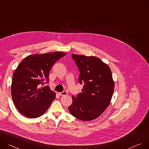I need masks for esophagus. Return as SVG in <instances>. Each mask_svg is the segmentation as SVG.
<instances>
[{
  "mask_svg": "<svg viewBox=\"0 0 149 149\" xmlns=\"http://www.w3.org/2000/svg\"><path fill=\"white\" fill-rule=\"evenodd\" d=\"M58 94L60 96H64V95H68V92H65V91H63L62 92H58Z\"/></svg>",
  "mask_w": 149,
  "mask_h": 149,
  "instance_id": "34e87169",
  "label": "esophagus"
}]
</instances>
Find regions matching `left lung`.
Wrapping results in <instances>:
<instances>
[{
	"mask_svg": "<svg viewBox=\"0 0 149 149\" xmlns=\"http://www.w3.org/2000/svg\"><path fill=\"white\" fill-rule=\"evenodd\" d=\"M80 71L79 81L82 92L69 109L74 117L89 121L99 117L109 105L114 91V82L108 65L95 56L72 54Z\"/></svg>",
	"mask_w": 149,
	"mask_h": 149,
	"instance_id": "8db88e82",
	"label": "left lung"
}]
</instances>
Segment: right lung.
Returning a JSON list of instances; mask_svg holds the SVG:
<instances>
[{"label":"right lung","mask_w":149,"mask_h":149,"mask_svg":"<svg viewBox=\"0 0 149 149\" xmlns=\"http://www.w3.org/2000/svg\"><path fill=\"white\" fill-rule=\"evenodd\" d=\"M66 53L56 52L26 57L13 73L11 85L13 102L25 117L35 118L43 115L56 97L49 86L40 88L48 80L54 64ZM48 81H47V82Z\"/></svg>","instance_id":"obj_1"}]
</instances>
